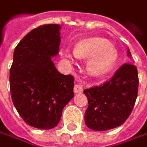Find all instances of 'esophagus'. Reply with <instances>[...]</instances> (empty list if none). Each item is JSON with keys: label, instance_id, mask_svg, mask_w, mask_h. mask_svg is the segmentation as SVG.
Wrapping results in <instances>:
<instances>
[{"label": "esophagus", "instance_id": "esophagus-1", "mask_svg": "<svg viewBox=\"0 0 147 147\" xmlns=\"http://www.w3.org/2000/svg\"><path fill=\"white\" fill-rule=\"evenodd\" d=\"M74 91L76 94H78V93H82V86L80 84H75L74 87Z\"/></svg>", "mask_w": 147, "mask_h": 147}]
</instances>
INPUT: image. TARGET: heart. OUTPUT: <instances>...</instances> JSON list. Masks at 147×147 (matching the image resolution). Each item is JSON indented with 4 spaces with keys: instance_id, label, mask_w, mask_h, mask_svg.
<instances>
[{
    "instance_id": "b5f03b06",
    "label": "heart",
    "mask_w": 147,
    "mask_h": 147,
    "mask_svg": "<svg viewBox=\"0 0 147 147\" xmlns=\"http://www.w3.org/2000/svg\"><path fill=\"white\" fill-rule=\"evenodd\" d=\"M74 55L78 59L89 58L86 63V69L90 74L94 76L103 75L111 71L118 58L117 49L107 40L100 38L79 41L74 48ZM62 56L69 64L74 63V57L69 51H64Z\"/></svg>"
}]
</instances>
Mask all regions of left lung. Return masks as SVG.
<instances>
[{
    "label": "left lung",
    "mask_w": 147,
    "mask_h": 147,
    "mask_svg": "<svg viewBox=\"0 0 147 147\" xmlns=\"http://www.w3.org/2000/svg\"><path fill=\"white\" fill-rule=\"evenodd\" d=\"M127 53L130 57L129 49ZM138 90V69L132 64H124L102 85L84 90L88 99L86 126L93 130L106 131L121 125L132 113Z\"/></svg>",
    "instance_id": "obj_1"
}]
</instances>
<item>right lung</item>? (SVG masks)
Instances as JSON below:
<instances>
[{
	"label": "right lung",
	"instance_id": "1",
	"mask_svg": "<svg viewBox=\"0 0 147 147\" xmlns=\"http://www.w3.org/2000/svg\"><path fill=\"white\" fill-rule=\"evenodd\" d=\"M60 30L47 24L30 30L14 49L9 72L16 110L27 125L41 129L57 126L74 97V77L58 72L52 61L59 53Z\"/></svg>",
	"mask_w": 147,
	"mask_h": 147
}]
</instances>
